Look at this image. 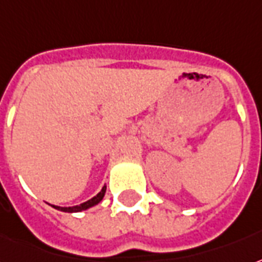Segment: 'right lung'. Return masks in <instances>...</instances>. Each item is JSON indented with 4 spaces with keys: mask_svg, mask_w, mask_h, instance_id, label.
<instances>
[{
    "mask_svg": "<svg viewBox=\"0 0 262 262\" xmlns=\"http://www.w3.org/2000/svg\"><path fill=\"white\" fill-rule=\"evenodd\" d=\"M105 189H107V185L104 184V187L101 188L96 196H93L92 199L86 201V202L81 203V205H77V206H70V207H60V206H55V205H51L52 207H55L56 210H60V211H64V213H78V211H83V210H88V209H91V207L96 206L97 203H100L103 201V198L105 195Z\"/></svg>",
    "mask_w": 262,
    "mask_h": 262,
    "instance_id": "1",
    "label": "right lung"
}]
</instances>
